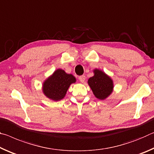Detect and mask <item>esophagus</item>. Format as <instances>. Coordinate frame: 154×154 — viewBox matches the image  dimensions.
<instances>
[{"label":"esophagus","instance_id":"34e87169","mask_svg":"<svg viewBox=\"0 0 154 154\" xmlns=\"http://www.w3.org/2000/svg\"><path fill=\"white\" fill-rule=\"evenodd\" d=\"M79 80L82 83L85 82V75H80V76L79 77Z\"/></svg>","mask_w":154,"mask_h":154}]
</instances>
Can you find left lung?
<instances>
[{"label":"left lung","instance_id":"obj_1","mask_svg":"<svg viewBox=\"0 0 154 154\" xmlns=\"http://www.w3.org/2000/svg\"><path fill=\"white\" fill-rule=\"evenodd\" d=\"M94 75L88 80V84L95 97L104 100L112 94L114 85L111 78L102 70L95 69Z\"/></svg>","mask_w":154,"mask_h":154}]
</instances>
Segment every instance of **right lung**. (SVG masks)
I'll return each instance as SVG.
<instances>
[{"mask_svg": "<svg viewBox=\"0 0 154 154\" xmlns=\"http://www.w3.org/2000/svg\"><path fill=\"white\" fill-rule=\"evenodd\" d=\"M75 82L76 79L72 74L58 69L43 83V93L50 100H61L66 95L70 85Z\"/></svg>", "mask_w": 154, "mask_h": 154, "instance_id": "right-lung-1", "label": "right lung"}]
</instances>
